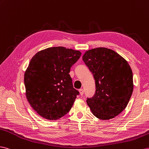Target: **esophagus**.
Returning a JSON list of instances; mask_svg holds the SVG:
<instances>
[{"label": "esophagus", "mask_w": 149, "mask_h": 149, "mask_svg": "<svg viewBox=\"0 0 149 149\" xmlns=\"http://www.w3.org/2000/svg\"><path fill=\"white\" fill-rule=\"evenodd\" d=\"M79 93H80V94H81V96H82V95L84 94V91L83 89H79Z\"/></svg>", "instance_id": "1"}]
</instances>
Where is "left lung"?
I'll return each instance as SVG.
<instances>
[{
  "mask_svg": "<svg viewBox=\"0 0 149 149\" xmlns=\"http://www.w3.org/2000/svg\"><path fill=\"white\" fill-rule=\"evenodd\" d=\"M82 60L93 74L96 91L87 103L101 120L116 117L127 107L133 90L129 64L112 49L97 48L87 51Z\"/></svg>",
  "mask_w": 149,
  "mask_h": 149,
  "instance_id": "obj_1",
  "label": "left lung"
}]
</instances>
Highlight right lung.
Returning <instances> with one entry per match:
<instances>
[{
	"mask_svg": "<svg viewBox=\"0 0 149 149\" xmlns=\"http://www.w3.org/2000/svg\"><path fill=\"white\" fill-rule=\"evenodd\" d=\"M81 53L63 47L38 52L24 74L26 97L35 111L49 120L69 112L77 95L69 75Z\"/></svg>",
	"mask_w": 149,
	"mask_h": 149,
	"instance_id": "1",
	"label": "right lung"
}]
</instances>
